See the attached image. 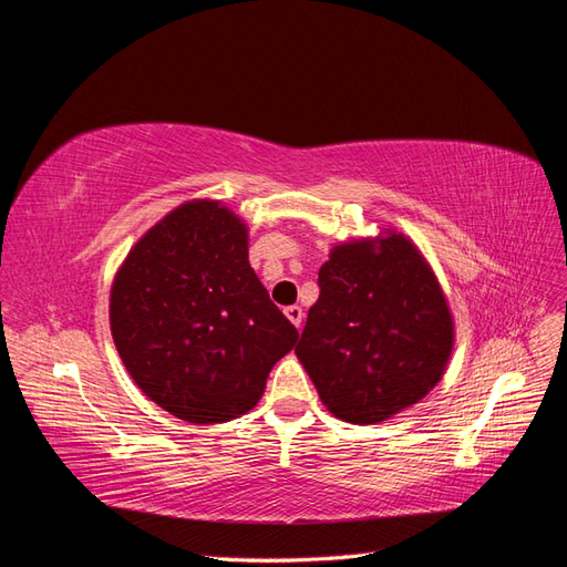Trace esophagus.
Instances as JSON below:
<instances>
[{
	"instance_id": "1",
	"label": "esophagus",
	"mask_w": 567,
	"mask_h": 567,
	"mask_svg": "<svg viewBox=\"0 0 567 567\" xmlns=\"http://www.w3.org/2000/svg\"><path fill=\"white\" fill-rule=\"evenodd\" d=\"M286 317H288V321H290V323L296 326V329H300L302 317H305L302 307H298V305H290V307H286Z\"/></svg>"
}]
</instances>
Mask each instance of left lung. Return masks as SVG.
<instances>
[{"label": "left lung", "mask_w": 567, "mask_h": 567, "mask_svg": "<svg viewBox=\"0 0 567 567\" xmlns=\"http://www.w3.org/2000/svg\"><path fill=\"white\" fill-rule=\"evenodd\" d=\"M296 354L340 421L369 425L421 402L454 350L433 267L398 229L331 248Z\"/></svg>", "instance_id": "left-lung-1"}]
</instances>
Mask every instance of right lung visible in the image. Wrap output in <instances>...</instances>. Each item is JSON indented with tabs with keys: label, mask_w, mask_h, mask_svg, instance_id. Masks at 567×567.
I'll return each mask as SVG.
<instances>
[{
	"label": "right lung",
	"mask_w": 567,
	"mask_h": 567,
	"mask_svg": "<svg viewBox=\"0 0 567 567\" xmlns=\"http://www.w3.org/2000/svg\"><path fill=\"white\" fill-rule=\"evenodd\" d=\"M109 317L132 381L188 423L250 411L298 340L248 262L246 221L210 198L177 205L134 244Z\"/></svg>",
	"instance_id": "obj_1"
}]
</instances>
